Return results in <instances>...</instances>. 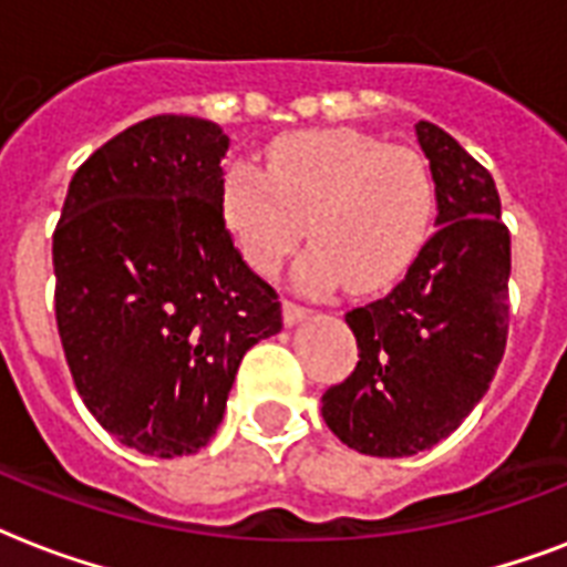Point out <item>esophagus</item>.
<instances>
[{
  "instance_id": "obj_1",
  "label": "esophagus",
  "mask_w": 567,
  "mask_h": 567,
  "mask_svg": "<svg viewBox=\"0 0 567 567\" xmlns=\"http://www.w3.org/2000/svg\"><path fill=\"white\" fill-rule=\"evenodd\" d=\"M306 315H309V309H306V306H297V302H291V300L282 302L285 327H293V323H300V320L306 318Z\"/></svg>"
}]
</instances>
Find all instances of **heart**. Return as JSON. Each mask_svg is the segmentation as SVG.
<instances>
[{
  "instance_id": "obj_1",
  "label": "heart",
  "mask_w": 567,
  "mask_h": 567,
  "mask_svg": "<svg viewBox=\"0 0 567 567\" xmlns=\"http://www.w3.org/2000/svg\"><path fill=\"white\" fill-rule=\"evenodd\" d=\"M223 220L258 274H276L309 238L293 270L306 291L344 279L355 293L396 282L421 256L435 217L430 164L355 128H315L279 137L267 176L231 162L220 179Z\"/></svg>"
}]
</instances>
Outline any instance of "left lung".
Segmentation results:
<instances>
[{
	"mask_svg": "<svg viewBox=\"0 0 567 567\" xmlns=\"http://www.w3.org/2000/svg\"><path fill=\"white\" fill-rule=\"evenodd\" d=\"M435 179L439 231L394 291L347 311L355 371L323 394V421L368 456H414L465 421L509 332V229L492 173L435 123L414 126Z\"/></svg>",
	"mask_w": 567,
	"mask_h": 567,
	"instance_id": "obj_1",
	"label": "left lung"
}]
</instances>
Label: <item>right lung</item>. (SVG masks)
I'll return each instance as SVG.
<instances>
[{"instance_id":"1","label":"right lung","mask_w":567,"mask_h":567,"mask_svg":"<svg viewBox=\"0 0 567 567\" xmlns=\"http://www.w3.org/2000/svg\"><path fill=\"white\" fill-rule=\"evenodd\" d=\"M229 137L162 114L75 171L52 235L55 320L84 405L155 458L205 447L249 347L282 306L231 244L220 208Z\"/></svg>"}]
</instances>
